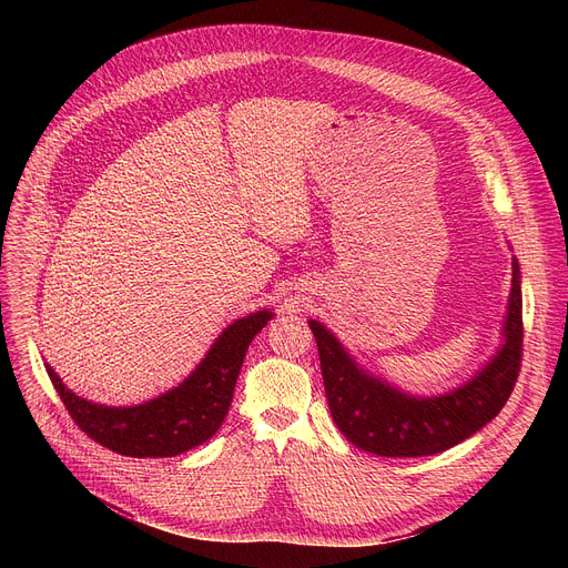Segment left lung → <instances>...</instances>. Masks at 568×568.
<instances>
[{
	"label": "left lung",
	"instance_id": "1",
	"mask_svg": "<svg viewBox=\"0 0 568 568\" xmlns=\"http://www.w3.org/2000/svg\"><path fill=\"white\" fill-rule=\"evenodd\" d=\"M326 400L341 433L364 452L386 458L433 456L452 449L493 422L509 400L523 362V292L518 260L504 324V347L460 389L437 398H412L354 366L341 343L320 322H308Z\"/></svg>",
	"mask_w": 568,
	"mask_h": 568
}]
</instances>
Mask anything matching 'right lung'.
Returning a JSON list of instances; mask_svg holds the SVG:
<instances>
[{"label":"right lung","instance_id":"obj_1","mask_svg":"<svg viewBox=\"0 0 568 568\" xmlns=\"http://www.w3.org/2000/svg\"><path fill=\"white\" fill-rule=\"evenodd\" d=\"M274 317L257 311L219 336L197 371L172 392L135 407H105L69 392L45 364L50 382L78 428L105 449L131 458L179 456L212 437L230 409L246 349Z\"/></svg>","mask_w":568,"mask_h":568}]
</instances>
